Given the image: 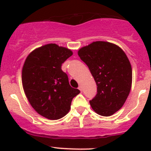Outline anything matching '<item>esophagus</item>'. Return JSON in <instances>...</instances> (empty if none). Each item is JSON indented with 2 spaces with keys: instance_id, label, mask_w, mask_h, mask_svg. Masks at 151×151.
<instances>
[{
  "instance_id": "obj_1",
  "label": "esophagus",
  "mask_w": 151,
  "mask_h": 151,
  "mask_svg": "<svg viewBox=\"0 0 151 151\" xmlns=\"http://www.w3.org/2000/svg\"><path fill=\"white\" fill-rule=\"evenodd\" d=\"M78 89L80 90V91H83V86H82V85H80V86L78 87Z\"/></svg>"
}]
</instances>
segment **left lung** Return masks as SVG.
Listing matches in <instances>:
<instances>
[{
    "mask_svg": "<svg viewBox=\"0 0 151 151\" xmlns=\"http://www.w3.org/2000/svg\"><path fill=\"white\" fill-rule=\"evenodd\" d=\"M78 55L97 85L91 107L102 116L113 115L124 104L132 88V69L127 56L117 45L101 41L80 49Z\"/></svg>",
    "mask_w": 151,
    "mask_h": 151,
    "instance_id": "obj_1",
    "label": "left lung"
}]
</instances>
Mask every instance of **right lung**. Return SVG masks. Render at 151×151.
<instances>
[{"instance_id":"right-lung-1","label":"right lung","mask_w":151,"mask_h":151,"mask_svg":"<svg viewBox=\"0 0 151 151\" xmlns=\"http://www.w3.org/2000/svg\"><path fill=\"white\" fill-rule=\"evenodd\" d=\"M72 54L68 49L48 44L30 52L23 65L22 82L26 97L33 109L47 119L64 117L73 98L80 93L71 88L61 69Z\"/></svg>"}]
</instances>
